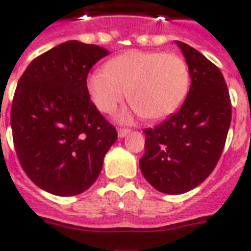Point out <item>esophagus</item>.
<instances>
[{"instance_id":"esophagus-1","label":"esophagus","mask_w":251,"mask_h":251,"mask_svg":"<svg viewBox=\"0 0 251 251\" xmlns=\"http://www.w3.org/2000/svg\"><path fill=\"white\" fill-rule=\"evenodd\" d=\"M130 133V129H118V137L124 138Z\"/></svg>"}]
</instances>
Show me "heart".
Masks as SVG:
<instances>
[{
	"mask_svg": "<svg viewBox=\"0 0 251 251\" xmlns=\"http://www.w3.org/2000/svg\"><path fill=\"white\" fill-rule=\"evenodd\" d=\"M190 87L186 61L176 53L156 50H127L109 60L104 72H94L87 79L92 101L102 113H112L127 99L131 110L124 112L127 122L133 113L149 120L171 116L182 105Z\"/></svg>",
	"mask_w": 251,
	"mask_h": 251,
	"instance_id": "b5f03b06",
	"label": "heart"
}]
</instances>
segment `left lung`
<instances>
[{
	"mask_svg": "<svg viewBox=\"0 0 251 251\" xmlns=\"http://www.w3.org/2000/svg\"><path fill=\"white\" fill-rule=\"evenodd\" d=\"M191 84L182 106L153 129H146L145 178L165 194H182L211 175L226 146L232 120L229 91L220 69L202 53L177 41Z\"/></svg>",
	"mask_w": 251,
	"mask_h": 251,
	"instance_id": "obj_1",
	"label": "left lung"
}]
</instances>
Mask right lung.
Returning <instances> with one entry per match:
<instances>
[{
    "label": "right lung",
    "instance_id": "right-lung-1",
    "mask_svg": "<svg viewBox=\"0 0 251 251\" xmlns=\"http://www.w3.org/2000/svg\"><path fill=\"white\" fill-rule=\"evenodd\" d=\"M108 50L70 40L31 61L11 105L14 147L35 185L60 197L87 190L117 139L91 101L87 75Z\"/></svg>",
    "mask_w": 251,
    "mask_h": 251
}]
</instances>
